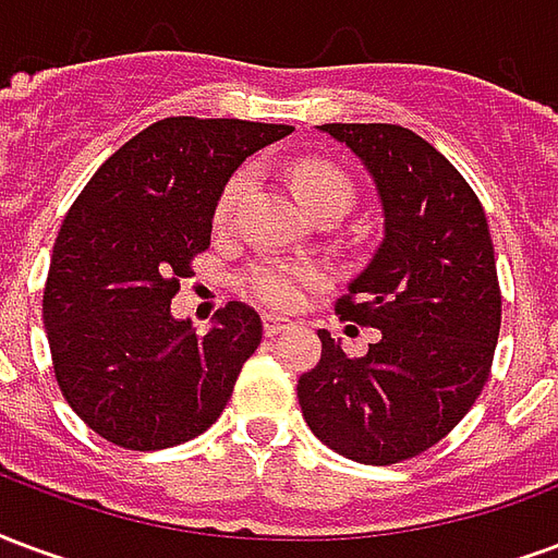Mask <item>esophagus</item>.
Instances as JSON below:
<instances>
[{
    "mask_svg": "<svg viewBox=\"0 0 558 558\" xmlns=\"http://www.w3.org/2000/svg\"><path fill=\"white\" fill-rule=\"evenodd\" d=\"M262 327H264V336H279V332H284L291 324H288L284 318H279V315H264Z\"/></svg>",
    "mask_w": 558,
    "mask_h": 558,
    "instance_id": "1",
    "label": "esophagus"
}]
</instances>
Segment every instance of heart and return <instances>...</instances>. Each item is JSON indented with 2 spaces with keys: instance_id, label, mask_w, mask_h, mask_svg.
<instances>
[{
  "instance_id": "obj_1",
  "label": "heart",
  "mask_w": 558,
  "mask_h": 558,
  "mask_svg": "<svg viewBox=\"0 0 558 558\" xmlns=\"http://www.w3.org/2000/svg\"><path fill=\"white\" fill-rule=\"evenodd\" d=\"M250 184V169H238L231 174L226 186L219 190L217 205H214V222L217 226H229L234 217L240 198L246 193ZM294 190L303 205H315L324 195H344L353 198V186L348 174L339 172L336 166L318 160L300 162L294 169ZM324 282V270L315 264H282V262H264L255 264L246 276V288L255 300H262L267 306L276 308H294L303 303V294L308 288H318Z\"/></svg>"
}]
</instances>
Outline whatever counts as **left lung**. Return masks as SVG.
<instances>
[{"mask_svg": "<svg viewBox=\"0 0 558 558\" xmlns=\"http://www.w3.org/2000/svg\"><path fill=\"white\" fill-rule=\"evenodd\" d=\"M320 130L363 160L384 205V240L336 303L380 339L348 356L318 329L320 363L296 398L324 446L386 466L440 442L485 389L502 320L494 243L473 186L413 130Z\"/></svg>", "mask_w": 558, "mask_h": 558, "instance_id": "1", "label": "left lung"}]
</instances>
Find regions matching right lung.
Here are the masks:
<instances>
[{"label": "right lung", "instance_id": "1", "mask_svg": "<svg viewBox=\"0 0 558 558\" xmlns=\"http://www.w3.org/2000/svg\"><path fill=\"white\" fill-rule=\"evenodd\" d=\"M288 133V124L240 118H162L76 195L52 246L44 327L64 401L104 440L169 449L229 404L262 344V318L229 303L207 336H195L169 306L210 246L219 190Z\"/></svg>", "mask_w": 558, "mask_h": 558}]
</instances>
